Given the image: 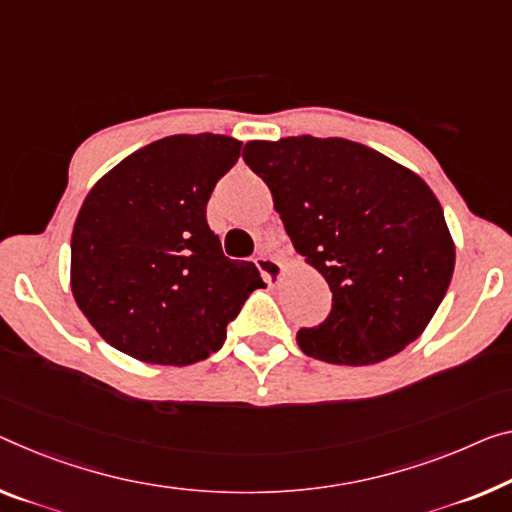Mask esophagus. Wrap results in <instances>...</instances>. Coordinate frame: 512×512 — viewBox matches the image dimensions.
I'll return each instance as SVG.
<instances>
[{"mask_svg":"<svg viewBox=\"0 0 512 512\" xmlns=\"http://www.w3.org/2000/svg\"><path fill=\"white\" fill-rule=\"evenodd\" d=\"M256 267H258V270H261L263 279H265L267 283L279 281V279L283 277V272H286V265H283L281 261H277V258L265 256V254H261V256L256 258Z\"/></svg>","mask_w":512,"mask_h":512,"instance_id":"34e87169","label":"esophagus"}]
</instances>
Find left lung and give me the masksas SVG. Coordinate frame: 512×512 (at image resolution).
<instances>
[{
  "instance_id": "8db88e82",
  "label": "left lung",
  "mask_w": 512,
  "mask_h": 512,
  "mask_svg": "<svg viewBox=\"0 0 512 512\" xmlns=\"http://www.w3.org/2000/svg\"><path fill=\"white\" fill-rule=\"evenodd\" d=\"M295 251L332 290V311L300 329L304 355L368 366L416 341L455 267L444 210L426 180L357 141H247Z\"/></svg>"
}]
</instances>
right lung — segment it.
I'll use <instances>...</instances> for the list:
<instances>
[{"label": "right lung", "instance_id": "obj_1", "mask_svg": "<svg viewBox=\"0 0 512 512\" xmlns=\"http://www.w3.org/2000/svg\"><path fill=\"white\" fill-rule=\"evenodd\" d=\"M240 148L210 132L157 139L86 194L70 240V290L116 350L146 364H196L222 348L226 325L265 286L254 263L224 256L206 222Z\"/></svg>", "mask_w": 512, "mask_h": 512}]
</instances>
